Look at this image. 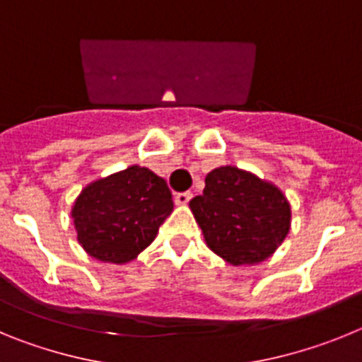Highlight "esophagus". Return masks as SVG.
Masks as SVG:
<instances>
[{
	"label": "esophagus",
	"instance_id": "esophagus-1",
	"mask_svg": "<svg viewBox=\"0 0 362 362\" xmlns=\"http://www.w3.org/2000/svg\"><path fill=\"white\" fill-rule=\"evenodd\" d=\"M190 199H192V192H177L174 197L175 204H181V206H183V204H187Z\"/></svg>",
	"mask_w": 362,
	"mask_h": 362
}]
</instances>
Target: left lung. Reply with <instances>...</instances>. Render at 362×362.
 Returning a JSON list of instances; mask_svg holds the SVG:
<instances>
[{"instance_id": "1", "label": "left lung", "mask_w": 362, "mask_h": 362, "mask_svg": "<svg viewBox=\"0 0 362 362\" xmlns=\"http://www.w3.org/2000/svg\"><path fill=\"white\" fill-rule=\"evenodd\" d=\"M190 209L210 250L233 267L270 257L286 238L292 217L279 188L235 166L210 172Z\"/></svg>"}]
</instances>
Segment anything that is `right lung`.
I'll return each instance as SVG.
<instances>
[{
	"label": "right lung",
	"mask_w": 362,
	"mask_h": 362,
	"mask_svg": "<svg viewBox=\"0 0 362 362\" xmlns=\"http://www.w3.org/2000/svg\"><path fill=\"white\" fill-rule=\"evenodd\" d=\"M174 203L166 181L145 166L94 181L74 203L79 245L90 257L123 264L153 241Z\"/></svg>",
	"instance_id": "right-lung-1"
}]
</instances>
